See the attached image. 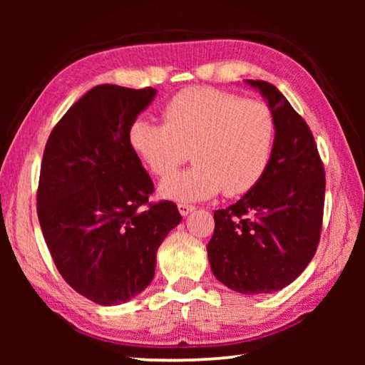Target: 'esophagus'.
<instances>
[{"label":"esophagus","instance_id":"34e87169","mask_svg":"<svg viewBox=\"0 0 365 365\" xmlns=\"http://www.w3.org/2000/svg\"><path fill=\"white\" fill-rule=\"evenodd\" d=\"M195 209L196 207L193 205H187V202H180V205H178V212L182 215H188L190 212H193Z\"/></svg>","mask_w":365,"mask_h":365}]
</instances>
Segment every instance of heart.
<instances>
[{
	"mask_svg": "<svg viewBox=\"0 0 365 365\" xmlns=\"http://www.w3.org/2000/svg\"><path fill=\"white\" fill-rule=\"evenodd\" d=\"M164 123L138 117L128 128V145L151 174L165 177L188 158L190 169L165 178L160 196L201 201L224 190L227 196L250 191L269 165L275 123L257 100L207 86L183 90L163 109Z\"/></svg>",
	"mask_w": 365,
	"mask_h": 365,
	"instance_id": "obj_1",
	"label": "heart"
}]
</instances>
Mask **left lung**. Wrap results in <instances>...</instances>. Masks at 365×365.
<instances>
[{
	"label": "left lung",
	"mask_w": 365,
	"mask_h": 365,
	"mask_svg": "<svg viewBox=\"0 0 365 365\" xmlns=\"http://www.w3.org/2000/svg\"><path fill=\"white\" fill-rule=\"evenodd\" d=\"M261 91L275 123L269 165L242 200L214 211L207 257L233 292L264 294L289 285L316 255L322 230L325 172L304 119L272 83Z\"/></svg>",
	"instance_id": "8db88e82"
}]
</instances>
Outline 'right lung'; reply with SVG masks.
<instances>
[{
  "label": "right lung",
  "instance_id": "right-lung-1",
  "mask_svg": "<svg viewBox=\"0 0 365 365\" xmlns=\"http://www.w3.org/2000/svg\"><path fill=\"white\" fill-rule=\"evenodd\" d=\"M156 93L95 86L58 122L43 153V237L63 279L101 306L150 285L158 248L182 220L174 202H148L154 185L128 145V128Z\"/></svg>",
  "mask_w": 365,
  "mask_h": 365
}]
</instances>
